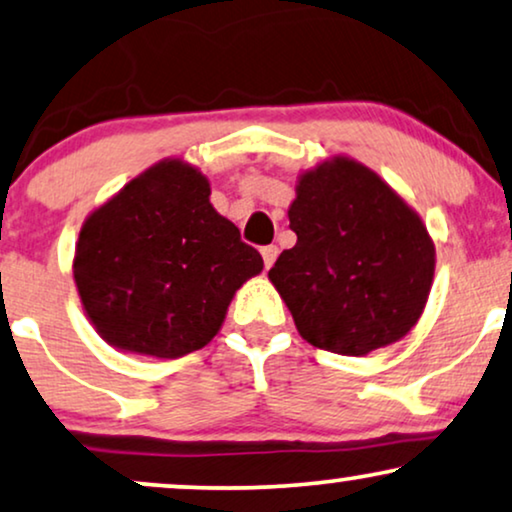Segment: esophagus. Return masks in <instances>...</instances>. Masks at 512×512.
Here are the masks:
<instances>
[{
    "mask_svg": "<svg viewBox=\"0 0 512 512\" xmlns=\"http://www.w3.org/2000/svg\"><path fill=\"white\" fill-rule=\"evenodd\" d=\"M261 254H263L265 268H272V263H275V258H277V247H275V244H268V247H263Z\"/></svg>",
    "mask_w": 512,
    "mask_h": 512,
    "instance_id": "esophagus-1",
    "label": "esophagus"
}]
</instances>
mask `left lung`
Instances as JSON below:
<instances>
[{
    "label": "left lung",
    "instance_id": "1",
    "mask_svg": "<svg viewBox=\"0 0 512 512\" xmlns=\"http://www.w3.org/2000/svg\"><path fill=\"white\" fill-rule=\"evenodd\" d=\"M289 228L298 240L268 277L310 345L360 357L418 322L433 287V240L374 171L348 157L305 171Z\"/></svg>",
    "mask_w": 512,
    "mask_h": 512
}]
</instances>
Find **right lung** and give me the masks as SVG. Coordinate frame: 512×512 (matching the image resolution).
I'll return each instance as SVG.
<instances>
[{
    "mask_svg": "<svg viewBox=\"0 0 512 512\" xmlns=\"http://www.w3.org/2000/svg\"><path fill=\"white\" fill-rule=\"evenodd\" d=\"M209 195L195 167L164 159L84 221L72 272L110 345L164 360L204 348L235 291L263 270Z\"/></svg>",
    "mask_w": 512,
    "mask_h": 512,
    "instance_id": "add662e5",
    "label": "right lung"
}]
</instances>
